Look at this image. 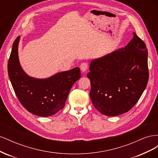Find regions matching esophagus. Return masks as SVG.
I'll return each mask as SVG.
<instances>
[{"label": "esophagus", "mask_w": 158, "mask_h": 158, "mask_svg": "<svg viewBox=\"0 0 158 158\" xmlns=\"http://www.w3.org/2000/svg\"><path fill=\"white\" fill-rule=\"evenodd\" d=\"M88 69V65L87 63H82L80 64V69L82 72H85Z\"/></svg>", "instance_id": "34e87169"}]
</instances>
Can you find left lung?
<instances>
[{
	"instance_id": "left-lung-1",
	"label": "left lung",
	"mask_w": 158,
	"mask_h": 158,
	"mask_svg": "<svg viewBox=\"0 0 158 158\" xmlns=\"http://www.w3.org/2000/svg\"><path fill=\"white\" fill-rule=\"evenodd\" d=\"M89 71V96L95 109L106 116L128 112L148 82L146 44L133 33V38L124 48L91 61Z\"/></svg>"
}]
</instances>
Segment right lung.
<instances>
[{
    "label": "right lung",
    "mask_w": 158,
    "mask_h": 158,
    "mask_svg": "<svg viewBox=\"0 0 158 158\" xmlns=\"http://www.w3.org/2000/svg\"><path fill=\"white\" fill-rule=\"evenodd\" d=\"M14 41L8 63V73L19 101L28 111L40 117L55 114L64 107L73 84L81 76L80 69L61 72L49 78L37 79L28 76L18 59V44Z\"/></svg>",
    "instance_id": "obj_1"
}]
</instances>
